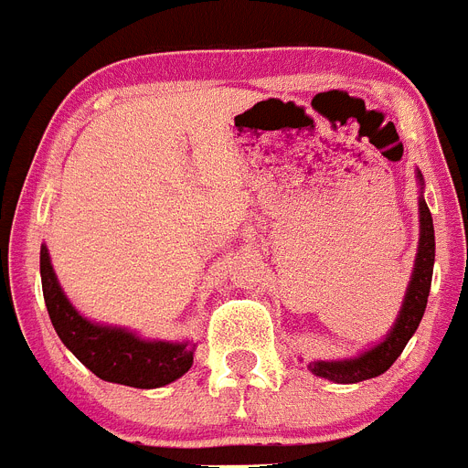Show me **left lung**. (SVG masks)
<instances>
[{"label":"left lung","mask_w":468,"mask_h":468,"mask_svg":"<svg viewBox=\"0 0 468 468\" xmlns=\"http://www.w3.org/2000/svg\"><path fill=\"white\" fill-rule=\"evenodd\" d=\"M421 177V176H420ZM433 258H436V239H433V220L429 213V206L424 198L420 201V250H417L415 271H412L410 288L405 292L403 309L396 321L394 330L387 335V340L375 349L366 351L363 356L351 358V361H316L312 363V373L318 378H328L333 382H363V379L378 378L387 373L394 366L400 351L405 349L408 340L415 335L420 325L424 309H427V297L431 291V274H433Z\"/></svg>","instance_id":"obj_1"}]
</instances>
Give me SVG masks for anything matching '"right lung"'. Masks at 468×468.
I'll use <instances>...</instances> for the list:
<instances>
[{
  "label": "right lung",
  "instance_id": "add662e5",
  "mask_svg": "<svg viewBox=\"0 0 468 468\" xmlns=\"http://www.w3.org/2000/svg\"><path fill=\"white\" fill-rule=\"evenodd\" d=\"M41 291L48 316L63 345L80 358L90 373L105 382L135 388H156L183 378L194 363L187 345L144 342L122 328H102L74 312L53 274L47 246L39 253Z\"/></svg>",
  "mask_w": 468,
  "mask_h": 468
}]
</instances>
